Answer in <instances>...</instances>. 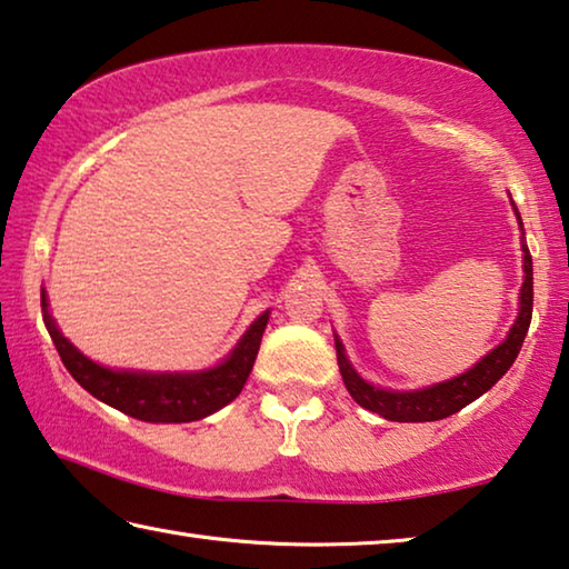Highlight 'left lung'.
Listing matches in <instances>:
<instances>
[{"instance_id":"obj_1","label":"left lung","mask_w":569,"mask_h":569,"mask_svg":"<svg viewBox=\"0 0 569 569\" xmlns=\"http://www.w3.org/2000/svg\"><path fill=\"white\" fill-rule=\"evenodd\" d=\"M517 213L519 229H521V216ZM523 231V229H521ZM523 251V284L519 297V315L513 328L509 330L503 343H498L493 351H488L480 361L468 369L466 373L456 376V379L440 381L435 387L415 389V391H395V389H381L373 383L363 381L356 373L351 361L346 358L343 343L336 336V351H338V369L343 376L346 389L351 391L356 405H361L369 412L381 415L391 422H435V419H445L450 415L460 412L462 407H468L470 401H476L480 395H486L501 376L511 369V363L517 361L521 351L523 338H527L529 322H531V305H535V269H531V254L527 249V241H521Z\"/></svg>"}]
</instances>
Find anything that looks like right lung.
Masks as SVG:
<instances>
[{"label":"right lung","instance_id":"obj_1","mask_svg":"<svg viewBox=\"0 0 569 569\" xmlns=\"http://www.w3.org/2000/svg\"><path fill=\"white\" fill-rule=\"evenodd\" d=\"M42 320L56 343L60 361L81 387L119 412L142 422H196L229 405L241 395L251 369H254L261 333L269 310L251 322L233 351L221 363L206 371L190 373H150V371H113L93 363L60 333L48 312V295L42 290Z\"/></svg>","mask_w":569,"mask_h":569}]
</instances>
